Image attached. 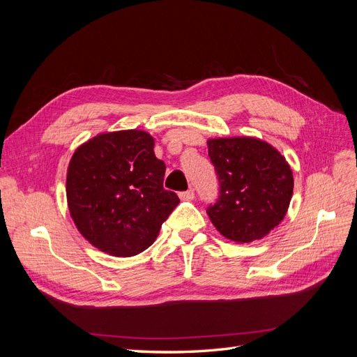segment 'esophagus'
<instances>
[{"mask_svg": "<svg viewBox=\"0 0 357 357\" xmlns=\"http://www.w3.org/2000/svg\"><path fill=\"white\" fill-rule=\"evenodd\" d=\"M180 198L185 199V201H192L193 198H195V190H193V189H188L186 192H181V193H180Z\"/></svg>", "mask_w": 357, "mask_h": 357, "instance_id": "1", "label": "esophagus"}]
</instances>
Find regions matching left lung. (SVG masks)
Masks as SVG:
<instances>
[{
  "mask_svg": "<svg viewBox=\"0 0 357 357\" xmlns=\"http://www.w3.org/2000/svg\"><path fill=\"white\" fill-rule=\"evenodd\" d=\"M208 156L219 198L207 208L211 223L235 243L261 240L284 219L294 174L275 147L255 137L211 138Z\"/></svg>",
  "mask_w": 357,
  "mask_h": 357,
  "instance_id": "1",
  "label": "left lung"
}]
</instances>
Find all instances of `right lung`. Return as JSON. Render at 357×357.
Masks as SVG:
<instances>
[{
	"mask_svg": "<svg viewBox=\"0 0 357 357\" xmlns=\"http://www.w3.org/2000/svg\"><path fill=\"white\" fill-rule=\"evenodd\" d=\"M153 147L152 135L128 129L93 137L70 160V214L104 253L128 257L146 250L180 202L164 189L165 164Z\"/></svg>",
	"mask_w": 357,
	"mask_h": 357,
	"instance_id": "obj_1",
	"label": "right lung"
}]
</instances>
